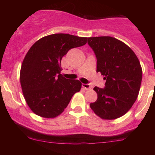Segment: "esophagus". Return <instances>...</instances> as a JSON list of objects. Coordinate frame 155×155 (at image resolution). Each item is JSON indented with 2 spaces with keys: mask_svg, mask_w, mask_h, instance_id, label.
I'll list each match as a JSON object with an SVG mask.
<instances>
[{
  "mask_svg": "<svg viewBox=\"0 0 155 155\" xmlns=\"http://www.w3.org/2000/svg\"><path fill=\"white\" fill-rule=\"evenodd\" d=\"M82 87L84 89H85L86 90H90V88H91V86L90 84H82Z\"/></svg>",
  "mask_w": 155,
  "mask_h": 155,
  "instance_id": "obj_1",
  "label": "esophagus"
}]
</instances>
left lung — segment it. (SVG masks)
<instances>
[{"label":"left lung","instance_id":"1","mask_svg":"<svg viewBox=\"0 0 155 155\" xmlns=\"http://www.w3.org/2000/svg\"><path fill=\"white\" fill-rule=\"evenodd\" d=\"M97 58V72L106 80L105 87H95L97 99L90 106L103 119L124 116L135 103L142 81V68L131 48L116 38H87Z\"/></svg>","mask_w":155,"mask_h":155}]
</instances>
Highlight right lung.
I'll return each mask as SVG.
<instances>
[{"instance_id": "1", "label": "right lung", "mask_w": 155, "mask_h": 155, "mask_svg": "<svg viewBox=\"0 0 155 155\" xmlns=\"http://www.w3.org/2000/svg\"><path fill=\"white\" fill-rule=\"evenodd\" d=\"M86 43V37L54 34L38 40L29 48L21 67L20 83L34 113L44 118L56 117L80 90L79 80L66 79L61 75V62L70 49Z\"/></svg>"}]
</instances>
